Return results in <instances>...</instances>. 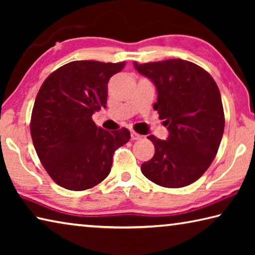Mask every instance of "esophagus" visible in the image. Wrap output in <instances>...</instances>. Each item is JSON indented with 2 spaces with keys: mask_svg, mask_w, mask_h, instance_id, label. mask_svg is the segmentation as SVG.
<instances>
[{
  "mask_svg": "<svg viewBox=\"0 0 255 255\" xmlns=\"http://www.w3.org/2000/svg\"><path fill=\"white\" fill-rule=\"evenodd\" d=\"M130 135H131V140H137V139H140V138H141V135H139V133H137L136 131H133V130H131Z\"/></svg>",
  "mask_w": 255,
  "mask_h": 255,
  "instance_id": "esophagus-1",
  "label": "esophagus"
}]
</instances>
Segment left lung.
<instances>
[{
	"label": "left lung",
	"mask_w": 255,
	"mask_h": 255,
	"mask_svg": "<svg viewBox=\"0 0 255 255\" xmlns=\"http://www.w3.org/2000/svg\"><path fill=\"white\" fill-rule=\"evenodd\" d=\"M133 66L156 86L153 108L169 130L166 140L147 137L155 153L140 170L161 187L191 184L210 166L222 141L225 117L218 86L208 72L188 60L133 62Z\"/></svg>",
	"instance_id": "8db88e82"
}]
</instances>
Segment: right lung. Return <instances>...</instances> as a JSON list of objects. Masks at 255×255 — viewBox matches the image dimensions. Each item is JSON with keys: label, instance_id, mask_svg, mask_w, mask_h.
Segmentation results:
<instances>
[{"label": "right lung", "instance_id": "right-lung-1", "mask_svg": "<svg viewBox=\"0 0 255 255\" xmlns=\"http://www.w3.org/2000/svg\"><path fill=\"white\" fill-rule=\"evenodd\" d=\"M122 63L75 60L51 73L34 101L30 132L38 157L60 187L82 191L110 173L115 150L130 138L127 128L108 131L92 115L106 108L108 82Z\"/></svg>", "mask_w": 255, "mask_h": 255}]
</instances>
